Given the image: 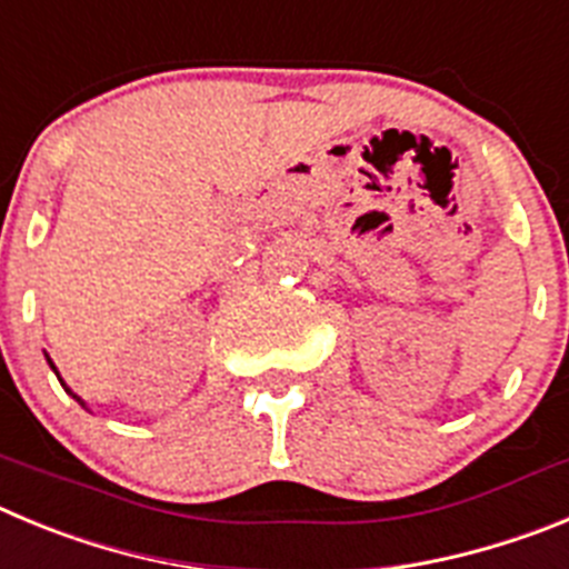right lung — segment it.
<instances>
[{"label": "right lung", "mask_w": 569, "mask_h": 569, "mask_svg": "<svg viewBox=\"0 0 569 569\" xmlns=\"http://www.w3.org/2000/svg\"><path fill=\"white\" fill-rule=\"evenodd\" d=\"M48 362H50V368H53V371H56V366H53V360H50V357H48ZM56 377H59V371H56ZM59 382H61V388H64V391H68V393H70V397H73V399H76V402H79V406H81V408H87V402H84V399H81V397H79V393H73V391H70V388H68V382L61 380V377H59Z\"/></svg>", "instance_id": "1"}]
</instances>
